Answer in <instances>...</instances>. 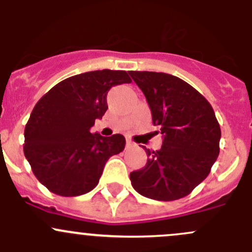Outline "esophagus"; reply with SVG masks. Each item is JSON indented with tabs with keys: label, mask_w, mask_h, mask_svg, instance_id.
Listing matches in <instances>:
<instances>
[{
	"label": "esophagus",
	"mask_w": 252,
	"mask_h": 252,
	"mask_svg": "<svg viewBox=\"0 0 252 252\" xmlns=\"http://www.w3.org/2000/svg\"><path fill=\"white\" fill-rule=\"evenodd\" d=\"M126 149H131V147H134L135 146V144H134L133 141H130V140H126Z\"/></svg>",
	"instance_id": "esophagus-1"
}]
</instances>
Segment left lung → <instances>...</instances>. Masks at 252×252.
<instances>
[{"instance_id": "left-lung-1", "label": "left lung", "mask_w": 252, "mask_h": 252, "mask_svg": "<svg viewBox=\"0 0 252 252\" xmlns=\"http://www.w3.org/2000/svg\"><path fill=\"white\" fill-rule=\"evenodd\" d=\"M141 89L163 142L144 147L145 167L130 173L145 197L173 201L189 195L211 172L220 155V128L207 100L187 81L167 73L129 72Z\"/></svg>"}]
</instances>
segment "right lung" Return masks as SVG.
Masks as SVG:
<instances>
[{"instance_id":"add662e5","label":"right lung","mask_w":252,"mask_h":252,"mask_svg":"<svg viewBox=\"0 0 252 252\" xmlns=\"http://www.w3.org/2000/svg\"><path fill=\"white\" fill-rule=\"evenodd\" d=\"M126 70H94L64 79L45 94L24 130V155L32 173L51 192L79 196L98 184L106 162L126 146L121 134H93L107 111V93L130 83Z\"/></svg>"}]
</instances>
